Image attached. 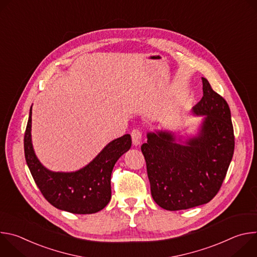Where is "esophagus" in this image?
I'll return each mask as SVG.
<instances>
[{
    "label": "esophagus",
    "mask_w": 257,
    "mask_h": 257,
    "mask_svg": "<svg viewBox=\"0 0 257 257\" xmlns=\"http://www.w3.org/2000/svg\"><path fill=\"white\" fill-rule=\"evenodd\" d=\"M131 137H132V142L135 146H138L141 143L142 139V133L139 129H133L131 132Z\"/></svg>",
    "instance_id": "1"
}]
</instances>
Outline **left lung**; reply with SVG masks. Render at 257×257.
Segmentation results:
<instances>
[{"label": "left lung", "instance_id": "1", "mask_svg": "<svg viewBox=\"0 0 257 257\" xmlns=\"http://www.w3.org/2000/svg\"><path fill=\"white\" fill-rule=\"evenodd\" d=\"M202 90V98L192 108L196 116H205L196 136L182 141L173 132H150L148 142L141 145L152 196L167 210L209 202L221 188L234 155L229 104L203 77Z\"/></svg>", "mask_w": 257, "mask_h": 257}]
</instances>
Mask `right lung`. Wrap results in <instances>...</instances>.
Wrapping results in <instances>:
<instances>
[{"label": "right lung", "mask_w": 257, "mask_h": 257, "mask_svg": "<svg viewBox=\"0 0 257 257\" xmlns=\"http://www.w3.org/2000/svg\"><path fill=\"white\" fill-rule=\"evenodd\" d=\"M31 107L24 135L26 164L44 197L55 207L72 213L101 210L111 200V175L116 162L131 148L125 134L109 142L84 168L71 173L52 172L36 158L31 143Z\"/></svg>", "instance_id": "1"}]
</instances>
